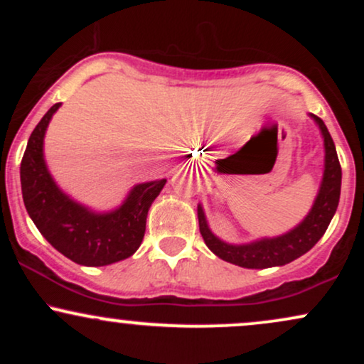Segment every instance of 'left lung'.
I'll use <instances>...</instances> for the list:
<instances>
[{
	"mask_svg": "<svg viewBox=\"0 0 364 364\" xmlns=\"http://www.w3.org/2000/svg\"><path fill=\"white\" fill-rule=\"evenodd\" d=\"M315 123L318 124L321 136H323L325 149V164H323V178H321L318 195L313 202L311 210L308 215L296 225L294 229L287 231L286 235L275 237H262V240L253 241V243L245 245H231L219 240L208 228L205 214H203L202 205H198V225L202 232L203 241L212 253L217 255L223 260L235 263L237 267L245 269H269V267L286 265L318 243V240L327 231L330 220L336 214L337 205L341 198V181L342 171L337 157L336 145H333L332 136H330L327 127L318 116L310 114Z\"/></svg>",
	"mask_w": 364,
	"mask_h": 364,
	"instance_id": "left-lung-1",
	"label": "left lung"
}]
</instances>
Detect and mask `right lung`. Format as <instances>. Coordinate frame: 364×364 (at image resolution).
I'll use <instances>...</instances> for the list:
<instances>
[{
    "instance_id": "right-lung-1",
    "label": "right lung",
    "mask_w": 364,
    "mask_h": 364,
    "mask_svg": "<svg viewBox=\"0 0 364 364\" xmlns=\"http://www.w3.org/2000/svg\"><path fill=\"white\" fill-rule=\"evenodd\" d=\"M61 102L43 116L20 164L23 203L36 228L58 252L87 267L111 265L132 257L145 235L149 208L168 179L140 183L111 212H94L63 193L44 161V135Z\"/></svg>"
}]
</instances>
